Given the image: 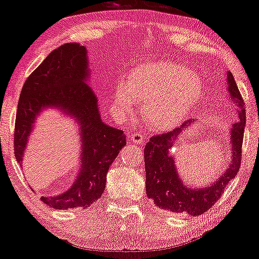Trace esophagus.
I'll return each mask as SVG.
<instances>
[{
	"label": "esophagus",
	"instance_id": "34e87169",
	"mask_svg": "<svg viewBox=\"0 0 259 259\" xmlns=\"http://www.w3.org/2000/svg\"><path fill=\"white\" fill-rule=\"evenodd\" d=\"M131 140L133 141L134 144L137 145H144L145 143V136L141 132H133L132 134H131Z\"/></svg>",
	"mask_w": 259,
	"mask_h": 259
}]
</instances>
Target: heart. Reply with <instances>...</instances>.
<instances>
[{"label": "heart", "instance_id": "heart-1", "mask_svg": "<svg viewBox=\"0 0 259 259\" xmlns=\"http://www.w3.org/2000/svg\"><path fill=\"white\" fill-rule=\"evenodd\" d=\"M201 94L196 74L178 63H147L132 72L128 84L115 91V105L130 111L136 99L144 102V113L157 128L165 130L185 119Z\"/></svg>", "mask_w": 259, "mask_h": 259}]
</instances>
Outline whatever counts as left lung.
Segmentation results:
<instances>
[{"label":"left lung","instance_id":"obj_1","mask_svg":"<svg viewBox=\"0 0 259 259\" xmlns=\"http://www.w3.org/2000/svg\"><path fill=\"white\" fill-rule=\"evenodd\" d=\"M228 90L231 100L238 106L239 120L231 128V162L229 168L223 172L221 178L215 179L210 185L193 189L185 185L177 172L175 159L171 150L184 128L190 127L193 120H187L182 126L161 136L152 137L144 148L145 167H146V193L153 199L158 207L169 212H184L190 215L203 214L214 205L224 192L228 184L239 171L242 160V145L245 127V108L243 98L239 93L235 77L230 72L226 75Z\"/></svg>","mask_w":259,"mask_h":259}]
</instances>
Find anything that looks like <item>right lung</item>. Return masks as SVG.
Wrapping results in <instances>:
<instances>
[{"instance_id": "1", "label": "right lung", "mask_w": 259, "mask_h": 259, "mask_svg": "<svg viewBox=\"0 0 259 259\" xmlns=\"http://www.w3.org/2000/svg\"><path fill=\"white\" fill-rule=\"evenodd\" d=\"M88 75L86 48L75 42L60 46L28 76L17 105L14 148L20 164L36 116L45 108L61 109L79 126L82 157L75 182L59 196L40 198L58 210L88 207L99 199L109 166L126 145L122 131L101 120L98 99L86 84Z\"/></svg>"}]
</instances>
